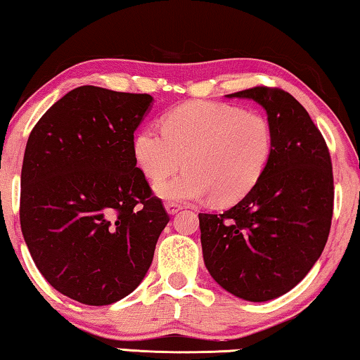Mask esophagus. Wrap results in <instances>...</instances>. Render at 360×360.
Segmentation results:
<instances>
[{
  "mask_svg": "<svg viewBox=\"0 0 360 360\" xmlns=\"http://www.w3.org/2000/svg\"><path fill=\"white\" fill-rule=\"evenodd\" d=\"M165 210H167V213H169V214H175V213H179V211L181 210V205L175 203V201H167Z\"/></svg>",
  "mask_w": 360,
  "mask_h": 360,
  "instance_id": "esophagus-1",
  "label": "esophagus"
}]
</instances>
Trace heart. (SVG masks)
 Wrapping results in <instances>:
<instances>
[{"instance_id":"1","label":"heart","mask_w":360,"mask_h":360,"mask_svg":"<svg viewBox=\"0 0 360 360\" xmlns=\"http://www.w3.org/2000/svg\"><path fill=\"white\" fill-rule=\"evenodd\" d=\"M164 129L147 126L137 132L132 152L165 200L211 198L224 206L239 201L264 175L274 152V129L262 112L213 101H191L164 116Z\"/></svg>"}]
</instances>
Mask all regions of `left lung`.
<instances>
[{
	"mask_svg": "<svg viewBox=\"0 0 360 360\" xmlns=\"http://www.w3.org/2000/svg\"><path fill=\"white\" fill-rule=\"evenodd\" d=\"M228 96L264 106L274 152L238 205L198 214L203 259L229 293L267 302L302 282L326 245L334 205L331 155L308 111L282 88L254 86Z\"/></svg>",
	"mask_w": 360,
	"mask_h": 360,
	"instance_id": "obj_1",
	"label": "left lung"
}]
</instances>
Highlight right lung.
I'll return each mask as SVG.
<instances>
[{"label":"right lung","instance_id":"1","mask_svg":"<svg viewBox=\"0 0 360 360\" xmlns=\"http://www.w3.org/2000/svg\"><path fill=\"white\" fill-rule=\"evenodd\" d=\"M147 93L78 86L27 139L19 219L39 272L83 304L120 302L146 277L170 218L136 167Z\"/></svg>","mask_w":360,"mask_h":360}]
</instances>
